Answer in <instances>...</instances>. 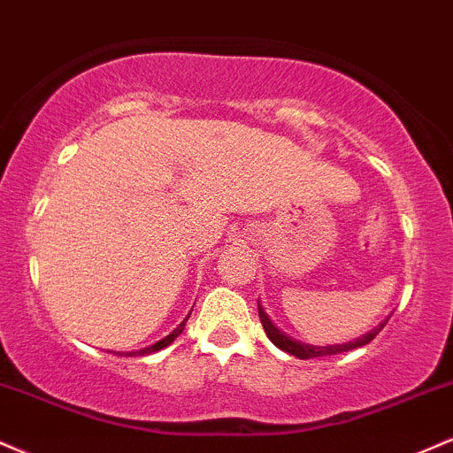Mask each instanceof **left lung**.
Wrapping results in <instances>:
<instances>
[{
    "mask_svg": "<svg viewBox=\"0 0 453 453\" xmlns=\"http://www.w3.org/2000/svg\"><path fill=\"white\" fill-rule=\"evenodd\" d=\"M258 316H260V324H263L265 333H267V337L271 339V343H273L275 348H280L281 352H288L290 356H296V358H301V360L322 358V356L343 354V352H349V349L363 348V345L373 342V339L380 334V331L386 326V322H388V320H384L381 324H377L373 331L363 334V337L354 339V342L337 343V345H311V343H303V342H299V339L290 337V334H286L281 328L275 326L273 320L267 316V311H265V307L260 305V301H258Z\"/></svg>",
    "mask_w": 453,
    "mask_h": 453,
    "instance_id": "left-lung-1",
    "label": "left lung"
}]
</instances>
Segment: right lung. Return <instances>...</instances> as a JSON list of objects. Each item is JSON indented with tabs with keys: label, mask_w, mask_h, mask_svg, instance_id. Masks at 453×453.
I'll return each instance as SVG.
<instances>
[{
	"label": "right lung",
	"mask_w": 453,
	"mask_h": 453,
	"mask_svg": "<svg viewBox=\"0 0 453 453\" xmlns=\"http://www.w3.org/2000/svg\"><path fill=\"white\" fill-rule=\"evenodd\" d=\"M186 320H188V316L184 318L182 322L178 324V328H173L172 333L167 334V337L165 339H161V342H157L154 345H150V348H143V349H137V352H116L119 356H146V354H152V352H158V349H163V348H167V345H172L175 339L180 337V334H182V331H184V324H186Z\"/></svg>",
	"instance_id": "right-lung-1"
}]
</instances>
